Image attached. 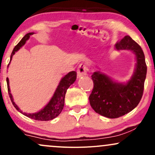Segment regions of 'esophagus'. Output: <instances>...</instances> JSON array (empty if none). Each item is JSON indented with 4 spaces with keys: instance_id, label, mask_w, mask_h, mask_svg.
<instances>
[{
    "instance_id": "34e87169",
    "label": "esophagus",
    "mask_w": 155,
    "mask_h": 155,
    "mask_svg": "<svg viewBox=\"0 0 155 155\" xmlns=\"http://www.w3.org/2000/svg\"><path fill=\"white\" fill-rule=\"evenodd\" d=\"M89 74V68L85 64L81 63L79 65L77 69V76L78 77H81V76L88 75Z\"/></svg>"
}]
</instances>
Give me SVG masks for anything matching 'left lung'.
I'll return each mask as SVG.
<instances>
[{"label":"left lung","instance_id":"8db88e82","mask_svg":"<svg viewBox=\"0 0 155 155\" xmlns=\"http://www.w3.org/2000/svg\"><path fill=\"white\" fill-rule=\"evenodd\" d=\"M117 50H130L136 54L135 71L127 83L114 81L100 71L92 75L94 87L89 97L96 113L110 119L118 118L132 111L143 95L147 67L141 47L129 35L116 44Z\"/></svg>","mask_w":155,"mask_h":155}]
</instances>
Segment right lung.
Returning a JSON list of instances; mask_svg holds the SVG:
<instances>
[{
  "mask_svg": "<svg viewBox=\"0 0 155 155\" xmlns=\"http://www.w3.org/2000/svg\"><path fill=\"white\" fill-rule=\"evenodd\" d=\"M33 33H27L24 37L22 38V40L17 44V45L15 47V49L12 51V54H11L10 58V62L8 63V66L11 63V60L12 59V57L15 54L16 51H17L22 47L23 45H25V44L26 43L27 41L28 40L31 35H33ZM76 79V71H71L68 74H66L64 77L62 78V79L60 80L59 84H58V87H57L56 90H55L54 95H53L52 97L51 98V100L49 101V102L47 104V106H45L44 108H42L41 111L36 113H33V114H28V113H23V112L19 109V108L17 106V104H15V101H14L13 97H12V94H11L10 91V87H9V81H8V78H6V82H7V87H8V95H9L10 99L12 101V104L14 105L17 111H19L20 113H22V114H24L25 116L29 117V118L33 119L35 120H38V121H49L53 119H54L55 117H57L58 115L61 113L62 110L63 109L64 106V101H65V95L66 93L67 90L68 89L69 87L74 83V81Z\"/></svg>",
  "mask_w": 155,
  "mask_h": 155,
  "instance_id": "right-lung-1",
  "label": "right lung"
}]
</instances>
